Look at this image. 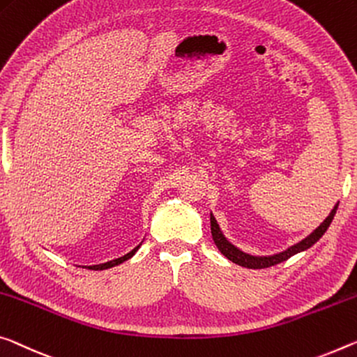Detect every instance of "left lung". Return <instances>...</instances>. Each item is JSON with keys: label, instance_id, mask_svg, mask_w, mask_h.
I'll return each mask as SVG.
<instances>
[{"label": "left lung", "instance_id": "8db88e82", "mask_svg": "<svg viewBox=\"0 0 357 357\" xmlns=\"http://www.w3.org/2000/svg\"><path fill=\"white\" fill-rule=\"evenodd\" d=\"M337 206L332 209L329 216L326 218L324 222H322L318 229H316L313 234H310L307 238L302 240L301 243H297V245L291 246L289 250H286L284 252H280L276 254V256H270V257H254V256H250V254H245L241 252L240 250H236V248L234 245H230V243L224 238V235L220 234L219 230V225L216 222V219H214V216L211 214V235H213V240H214V245L218 246V250L224 254L225 257H227L229 260H231V262L238 264L241 265V267H246V268H267V267H271V265H276V264H281L284 262V260H287L289 257H292L294 254L301 252V251H305L308 250L310 246H313L316 241H318L322 235H324V231L327 230V227H329L333 216H335V211H337Z\"/></svg>", "mask_w": 357, "mask_h": 357}]
</instances>
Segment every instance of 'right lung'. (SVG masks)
I'll use <instances>...</instances> for the list:
<instances>
[{"label":"right lung","mask_w":357,"mask_h":357,"mask_svg":"<svg viewBox=\"0 0 357 357\" xmlns=\"http://www.w3.org/2000/svg\"><path fill=\"white\" fill-rule=\"evenodd\" d=\"M138 248H139V246H137V248H135L133 251H130L128 254H126V256H122V257H119V259H114V260H111V262H106V264H101V265H93V267H89V270H106V268L116 267V265L122 264V262H126V260H128L130 257H132L133 254L138 251Z\"/></svg>","instance_id":"add662e5"}]
</instances>
